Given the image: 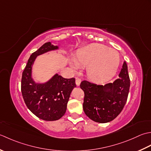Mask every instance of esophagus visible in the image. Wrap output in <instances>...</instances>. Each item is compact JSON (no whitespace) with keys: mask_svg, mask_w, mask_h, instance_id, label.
I'll return each mask as SVG.
<instances>
[{"mask_svg":"<svg viewBox=\"0 0 151 151\" xmlns=\"http://www.w3.org/2000/svg\"><path fill=\"white\" fill-rule=\"evenodd\" d=\"M81 79L78 78H76V83L77 86H79L80 83H81Z\"/></svg>","mask_w":151,"mask_h":151,"instance_id":"obj_1","label":"esophagus"}]
</instances>
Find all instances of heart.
Returning a JSON list of instances; mask_svg holds the SVG:
<instances>
[{
	"label": "heart",
	"instance_id": "obj_1",
	"mask_svg": "<svg viewBox=\"0 0 151 151\" xmlns=\"http://www.w3.org/2000/svg\"><path fill=\"white\" fill-rule=\"evenodd\" d=\"M120 63L117 51L101 44H91L79 50L72 60L71 65L76 68L86 66V73L95 81L103 82L115 74Z\"/></svg>",
	"mask_w": 151,
	"mask_h": 151
}]
</instances>
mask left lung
<instances>
[{
	"instance_id": "8db88e82",
	"label": "left lung",
	"mask_w": 151,
	"mask_h": 151,
	"mask_svg": "<svg viewBox=\"0 0 151 151\" xmlns=\"http://www.w3.org/2000/svg\"><path fill=\"white\" fill-rule=\"evenodd\" d=\"M130 80L128 66L124 62L119 78L105 85L83 81L80 87L84 91L83 107L89 119L100 123L113 121L124 108L127 101Z\"/></svg>"
}]
</instances>
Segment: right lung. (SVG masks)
<instances>
[{
  "instance_id": "obj_1",
  "label": "right lung",
  "mask_w": 151,
  "mask_h": 151,
  "mask_svg": "<svg viewBox=\"0 0 151 151\" xmlns=\"http://www.w3.org/2000/svg\"><path fill=\"white\" fill-rule=\"evenodd\" d=\"M57 45L47 42L30 55L23 72L21 93L26 106L37 117L47 121H57L65 114L75 78L66 79L56 73L44 83H37L32 78V67L36 58L46 52L58 50Z\"/></svg>"
}]
</instances>
